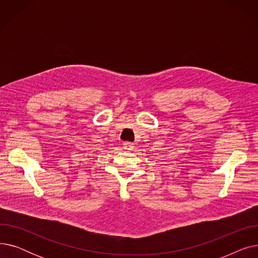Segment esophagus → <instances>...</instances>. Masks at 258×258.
<instances>
[{
    "label": "esophagus",
    "instance_id": "esophagus-1",
    "mask_svg": "<svg viewBox=\"0 0 258 258\" xmlns=\"http://www.w3.org/2000/svg\"><path fill=\"white\" fill-rule=\"evenodd\" d=\"M134 147H135L134 143H132V142H124L123 143V148L126 151H133Z\"/></svg>",
    "mask_w": 258,
    "mask_h": 258
}]
</instances>
